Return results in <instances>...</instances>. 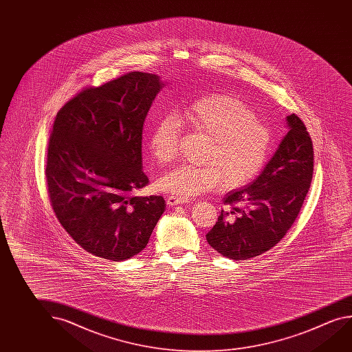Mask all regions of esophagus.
Listing matches in <instances>:
<instances>
[{
    "instance_id": "esophagus-1",
    "label": "esophagus",
    "mask_w": 352,
    "mask_h": 352,
    "mask_svg": "<svg viewBox=\"0 0 352 352\" xmlns=\"http://www.w3.org/2000/svg\"><path fill=\"white\" fill-rule=\"evenodd\" d=\"M185 202H188L186 199H182L178 196L170 195L167 197V204L169 206H175V205H180V204H185Z\"/></svg>"
}]
</instances>
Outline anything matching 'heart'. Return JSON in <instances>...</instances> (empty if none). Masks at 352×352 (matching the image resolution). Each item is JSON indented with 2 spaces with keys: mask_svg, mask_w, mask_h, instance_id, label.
Segmentation results:
<instances>
[{
  "mask_svg": "<svg viewBox=\"0 0 352 352\" xmlns=\"http://www.w3.org/2000/svg\"><path fill=\"white\" fill-rule=\"evenodd\" d=\"M179 120L210 139L204 163L179 166L160 180L162 190L182 199L221 188L233 190L248 184L265 166L270 155L272 131L258 120L248 104L232 94H210L182 110ZM180 125L166 116L157 121L148 136L151 155L161 164L178 157Z\"/></svg>",
  "mask_w": 352,
  "mask_h": 352,
  "instance_id": "1",
  "label": "heart"
}]
</instances>
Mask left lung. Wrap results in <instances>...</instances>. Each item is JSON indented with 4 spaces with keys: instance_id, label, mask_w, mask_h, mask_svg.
Segmentation results:
<instances>
[{
    "instance_id": "8db88e82",
    "label": "left lung",
    "mask_w": 352,
    "mask_h": 352,
    "mask_svg": "<svg viewBox=\"0 0 352 352\" xmlns=\"http://www.w3.org/2000/svg\"><path fill=\"white\" fill-rule=\"evenodd\" d=\"M288 133L252 184L223 199L217 222L206 234L211 248L232 260L265 253L286 236L311 188L314 151L303 121L287 116Z\"/></svg>"
}]
</instances>
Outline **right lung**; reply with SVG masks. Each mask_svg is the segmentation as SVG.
I'll use <instances>...</instances> for the list:
<instances>
[{
    "instance_id": "add662e5",
    "label": "right lung",
    "mask_w": 352,
    "mask_h": 352,
    "mask_svg": "<svg viewBox=\"0 0 352 352\" xmlns=\"http://www.w3.org/2000/svg\"><path fill=\"white\" fill-rule=\"evenodd\" d=\"M164 86L158 76L129 72L86 87L58 110L47 146V194L65 231L103 259L120 261L147 245L166 201L136 196L142 172V130Z\"/></svg>"
}]
</instances>
